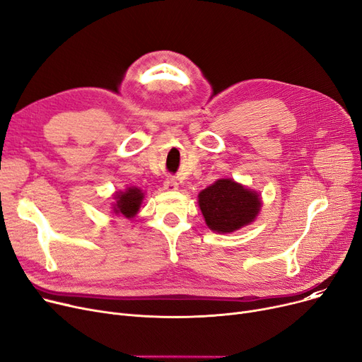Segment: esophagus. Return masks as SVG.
<instances>
[{"label": "esophagus", "mask_w": 362, "mask_h": 362, "mask_svg": "<svg viewBox=\"0 0 362 362\" xmlns=\"http://www.w3.org/2000/svg\"><path fill=\"white\" fill-rule=\"evenodd\" d=\"M177 186H179V183H177L176 177H173V176H168L165 179V182H164V189H165V191H176Z\"/></svg>", "instance_id": "1"}]
</instances>
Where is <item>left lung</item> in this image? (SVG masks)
Listing matches in <instances>:
<instances>
[{
    "label": "left lung",
    "instance_id": "1",
    "mask_svg": "<svg viewBox=\"0 0 362 362\" xmlns=\"http://www.w3.org/2000/svg\"><path fill=\"white\" fill-rule=\"evenodd\" d=\"M198 198L206 226L218 233H230L250 224L261 206L258 194L230 179L217 180Z\"/></svg>",
    "mask_w": 362,
    "mask_h": 362
}]
</instances>
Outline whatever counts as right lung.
Instances as JSON below:
<instances>
[{"label":"right lung","instance_id":"obj_1","mask_svg":"<svg viewBox=\"0 0 362 362\" xmlns=\"http://www.w3.org/2000/svg\"><path fill=\"white\" fill-rule=\"evenodd\" d=\"M114 198H116V204L112 206L114 213L122 214L126 218H132L139 211L144 194L138 187H129L126 189V192H120Z\"/></svg>","mask_w":362,"mask_h":362}]
</instances>
